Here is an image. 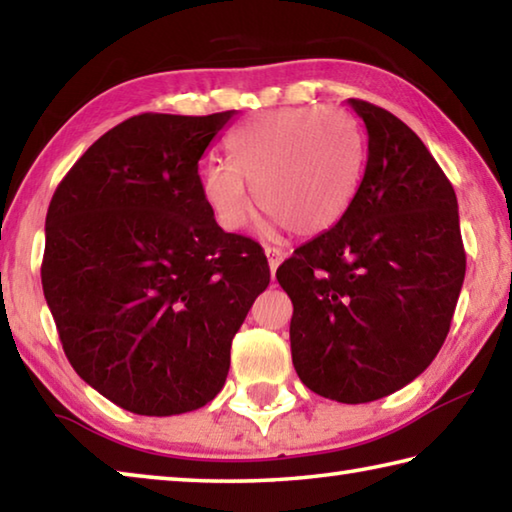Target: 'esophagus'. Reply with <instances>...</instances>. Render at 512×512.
I'll list each match as a JSON object with an SVG mask.
<instances>
[{
    "mask_svg": "<svg viewBox=\"0 0 512 512\" xmlns=\"http://www.w3.org/2000/svg\"><path fill=\"white\" fill-rule=\"evenodd\" d=\"M264 253H266V257H268V268H271V275L275 277L277 266H280V264H282V259H284V250L266 246V248H264Z\"/></svg>",
    "mask_w": 512,
    "mask_h": 512,
    "instance_id": "34e87169",
    "label": "esophagus"
}]
</instances>
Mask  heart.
Masks as SVG:
<instances>
[{
	"label": "heart",
	"instance_id": "obj_1",
	"mask_svg": "<svg viewBox=\"0 0 512 512\" xmlns=\"http://www.w3.org/2000/svg\"><path fill=\"white\" fill-rule=\"evenodd\" d=\"M230 162L201 167V194L223 230L250 216L248 187L268 225L300 237L332 230L354 203L366 149L348 112L323 106L280 108L244 121L225 140Z\"/></svg>",
	"mask_w": 512,
	"mask_h": 512
}]
</instances>
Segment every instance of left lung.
Wrapping results in <instances>:
<instances>
[{
  "label": "left lung",
  "instance_id": "obj_1",
  "mask_svg": "<svg viewBox=\"0 0 512 512\" xmlns=\"http://www.w3.org/2000/svg\"><path fill=\"white\" fill-rule=\"evenodd\" d=\"M368 160L348 214L277 268L293 302L302 384L343 404L379 400L427 370L465 277L454 187L402 119L348 99Z\"/></svg>",
  "mask_w": 512,
  "mask_h": 512
}]
</instances>
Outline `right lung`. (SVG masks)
I'll return each instance as SVG.
<instances>
[{
	"label": "right lung",
	"mask_w": 512,
	"mask_h": 512,
	"mask_svg": "<svg viewBox=\"0 0 512 512\" xmlns=\"http://www.w3.org/2000/svg\"><path fill=\"white\" fill-rule=\"evenodd\" d=\"M232 117L121 121L49 203L42 291L60 343L85 384L137 415L212 402L271 282L262 248L223 232L201 194L198 160Z\"/></svg>",
	"instance_id": "right-lung-1"
}]
</instances>
